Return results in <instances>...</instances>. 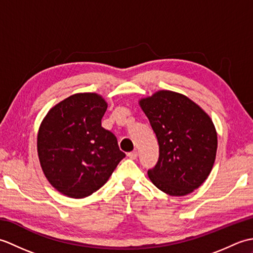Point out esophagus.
Listing matches in <instances>:
<instances>
[{"instance_id":"34e87169","label":"esophagus","mask_w":253,"mask_h":253,"mask_svg":"<svg viewBox=\"0 0 253 253\" xmlns=\"http://www.w3.org/2000/svg\"><path fill=\"white\" fill-rule=\"evenodd\" d=\"M127 155H128V158H129V159H131V160H136V159L138 158V152L136 151V150H133V151L129 152V153H128Z\"/></svg>"}]
</instances>
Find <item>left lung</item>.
<instances>
[{"label":"left lung","mask_w":253,"mask_h":253,"mask_svg":"<svg viewBox=\"0 0 253 253\" xmlns=\"http://www.w3.org/2000/svg\"><path fill=\"white\" fill-rule=\"evenodd\" d=\"M158 138L157 165L149 178L170 196H185L200 187L216 157L217 135L211 118L187 96L162 90L140 101Z\"/></svg>","instance_id":"1"}]
</instances>
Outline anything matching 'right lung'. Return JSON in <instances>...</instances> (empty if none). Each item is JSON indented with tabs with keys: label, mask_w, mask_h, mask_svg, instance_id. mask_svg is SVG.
Here are the masks:
<instances>
[{
	"label": "right lung",
	"mask_w": 253,
	"mask_h": 253,
	"mask_svg": "<svg viewBox=\"0 0 253 253\" xmlns=\"http://www.w3.org/2000/svg\"><path fill=\"white\" fill-rule=\"evenodd\" d=\"M106 102L78 93L47 113L38 133V155L50 184L63 195L84 198L99 190L126 157L101 120Z\"/></svg>",
	"instance_id": "obj_1"
}]
</instances>
